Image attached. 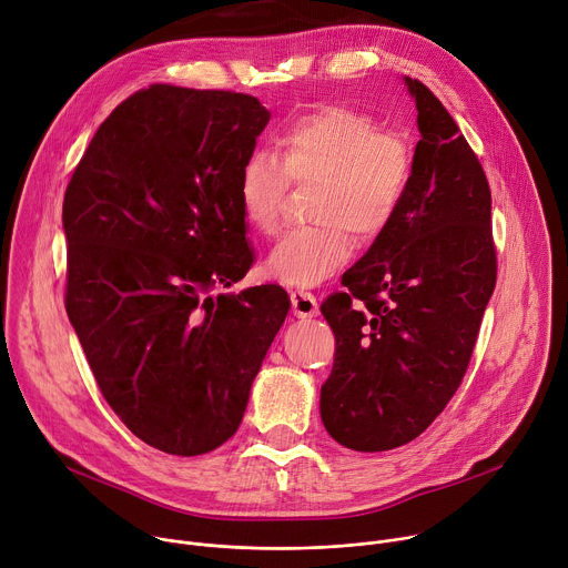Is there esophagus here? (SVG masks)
<instances>
[{"instance_id": "esophagus-1", "label": "esophagus", "mask_w": 568, "mask_h": 568, "mask_svg": "<svg viewBox=\"0 0 568 568\" xmlns=\"http://www.w3.org/2000/svg\"><path fill=\"white\" fill-rule=\"evenodd\" d=\"M290 301H292V313H294V317H298V320H311V317H317V315H320L317 296L311 294V292L294 290V292L290 294Z\"/></svg>"}]
</instances>
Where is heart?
<instances>
[{
	"label": "heart",
	"mask_w": 568,
	"mask_h": 568,
	"mask_svg": "<svg viewBox=\"0 0 568 568\" xmlns=\"http://www.w3.org/2000/svg\"><path fill=\"white\" fill-rule=\"evenodd\" d=\"M278 156L253 149L242 161L235 192L244 224L261 235L278 226L287 183L320 181L315 226L287 231L270 251L265 272L292 287H315L353 253L351 233L372 242L398 217L415 181V156L398 133L351 106L322 104L292 118L278 135Z\"/></svg>",
	"instance_id": "b5f03b06"
}]
</instances>
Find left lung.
Here are the masks:
<instances>
[{
    "instance_id": "1",
    "label": "left lung",
    "mask_w": 568,
    "mask_h": 568,
    "mask_svg": "<svg viewBox=\"0 0 568 568\" xmlns=\"http://www.w3.org/2000/svg\"><path fill=\"white\" fill-rule=\"evenodd\" d=\"M422 140L394 224L322 303L335 359L322 422L346 448L378 453L419 437L459 387L496 285L491 192L442 101L403 77Z\"/></svg>"
}]
</instances>
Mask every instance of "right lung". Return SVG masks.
Wrapping results in <instances>:
<instances>
[{"instance_id":"right-lung-1","label":"right lung","mask_w":568,"mask_h":568,"mask_svg":"<svg viewBox=\"0 0 568 568\" xmlns=\"http://www.w3.org/2000/svg\"><path fill=\"white\" fill-rule=\"evenodd\" d=\"M270 118L251 94L149 85L65 190L68 317L115 415L170 455L235 435L290 311L281 285L211 294L253 263L235 181Z\"/></svg>"}]
</instances>
